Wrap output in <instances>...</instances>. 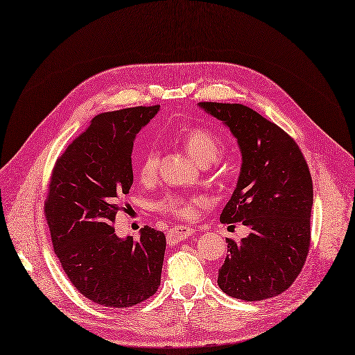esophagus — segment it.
Masks as SVG:
<instances>
[{
  "instance_id": "esophagus-1",
  "label": "esophagus",
  "mask_w": 355,
  "mask_h": 355,
  "mask_svg": "<svg viewBox=\"0 0 355 355\" xmlns=\"http://www.w3.org/2000/svg\"><path fill=\"white\" fill-rule=\"evenodd\" d=\"M194 234V230L190 227H184V225H177L174 228H171L166 234V240L169 244H177L180 241H184L189 237Z\"/></svg>"
}]
</instances>
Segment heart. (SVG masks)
Listing matches in <instances>:
<instances>
[{"instance_id": "obj_1", "label": "heart", "mask_w": 355, "mask_h": 355, "mask_svg": "<svg viewBox=\"0 0 355 355\" xmlns=\"http://www.w3.org/2000/svg\"><path fill=\"white\" fill-rule=\"evenodd\" d=\"M180 141L190 153L193 159L200 166H207L219 159L224 152V141L214 133V131L194 127L184 130L180 135ZM159 161V148L155 143H148L144 149L137 155V174L141 180H150L157 169ZM203 198L200 196H182V194H166L161 200L155 203V209L162 214L173 215L177 218L189 219L196 214V209L203 205Z\"/></svg>"}]
</instances>
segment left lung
I'll return each mask as SVG.
<instances>
[{
    "mask_svg": "<svg viewBox=\"0 0 355 355\" xmlns=\"http://www.w3.org/2000/svg\"><path fill=\"white\" fill-rule=\"evenodd\" d=\"M237 140L241 168L220 222H243L250 234L227 239L218 285L230 297L260 301L282 294L304 266L310 247L311 175L297 143L241 103L199 102Z\"/></svg>",
    "mask_w": 355,
    "mask_h": 355,
    "instance_id": "8db88e82",
    "label": "left lung"
}]
</instances>
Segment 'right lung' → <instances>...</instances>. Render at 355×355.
I'll use <instances>...</instances> for the list:
<instances>
[{"label":"right lung","instance_id":"obj_1","mask_svg":"<svg viewBox=\"0 0 355 355\" xmlns=\"http://www.w3.org/2000/svg\"><path fill=\"white\" fill-rule=\"evenodd\" d=\"M157 112L159 105L95 116L51 177L45 215L54 252L78 293L99 306H136L161 285L164 232L144 227L135 241L112 228L133 184L135 139Z\"/></svg>","mask_w":355,"mask_h":355}]
</instances>
